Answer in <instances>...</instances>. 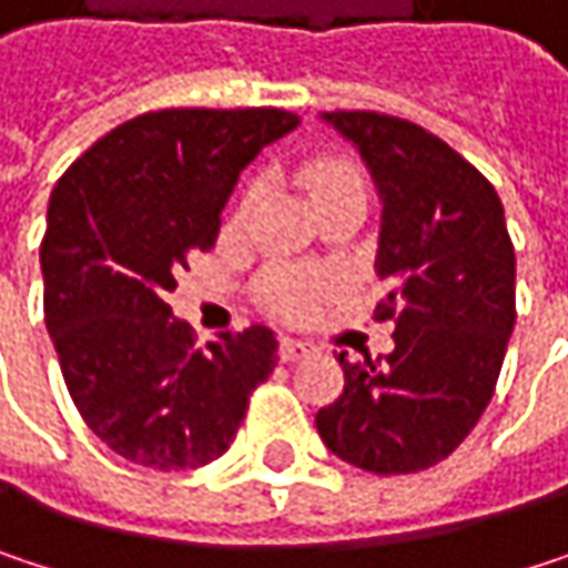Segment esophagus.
Wrapping results in <instances>:
<instances>
[{
	"instance_id": "obj_1",
	"label": "esophagus",
	"mask_w": 568,
	"mask_h": 568,
	"mask_svg": "<svg viewBox=\"0 0 568 568\" xmlns=\"http://www.w3.org/2000/svg\"><path fill=\"white\" fill-rule=\"evenodd\" d=\"M280 352H283V362H298V358H305V355L312 352V345H305V342H295V338H283Z\"/></svg>"
}]
</instances>
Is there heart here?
<instances>
[{
    "label": "heart",
    "instance_id": "heart-1",
    "mask_svg": "<svg viewBox=\"0 0 568 568\" xmlns=\"http://www.w3.org/2000/svg\"><path fill=\"white\" fill-rule=\"evenodd\" d=\"M302 186L308 190L312 203H322L335 193H365V176L342 158H318L312 164H305L298 173ZM260 183H250L243 193V210L256 200ZM338 288V280L332 273H315V270H273L263 283V302L270 312H276L280 318L288 322H305L312 318Z\"/></svg>",
    "mask_w": 568,
    "mask_h": 568
}]
</instances>
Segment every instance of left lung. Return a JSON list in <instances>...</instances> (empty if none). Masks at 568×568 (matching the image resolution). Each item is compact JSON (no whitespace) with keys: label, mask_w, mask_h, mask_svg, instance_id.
I'll return each mask as SVG.
<instances>
[{"label":"left lung","mask_w":568,"mask_h":568,"mask_svg":"<svg viewBox=\"0 0 568 568\" xmlns=\"http://www.w3.org/2000/svg\"><path fill=\"white\" fill-rule=\"evenodd\" d=\"M382 193L375 273L395 352L338 365L345 392L315 414L325 447L368 474H417L450 457L487 410L513 322L516 253L494 183L420 124L325 111Z\"/></svg>","instance_id":"8db88e82"}]
</instances>
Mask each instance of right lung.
I'll list each match as a JSON object with an SVG mask.
<instances>
[{
	"instance_id": "obj_1",
	"label": "right lung",
	"mask_w": 568,
	"mask_h": 568,
	"mask_svg": "<svg viewBox=\"0 0 568 568\" xmlns=\"http://www.w3.org/2000/svg\"><path fill=\"white\" fill-rule=\"evenodd\" d=\"M295 124L283 108L148 111L94 141L52 190L45 325L78 414L131 464L216 460L280 362L266 325L196 348L168 292L193 253L213 250L240 171Z\"/></svg>"
}]
</instances>
